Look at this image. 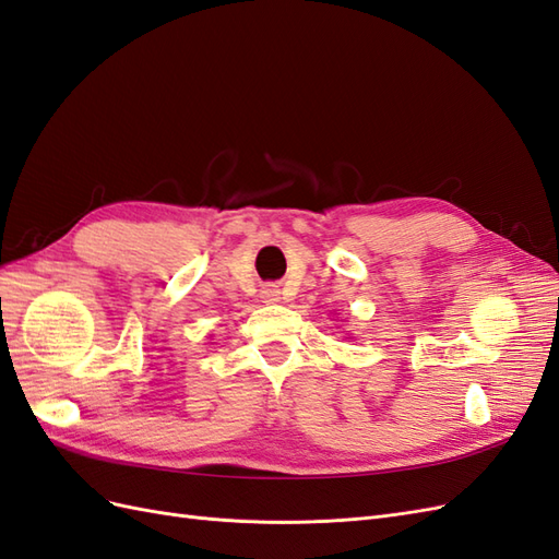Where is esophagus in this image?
I'll use <instances>...</instances> for the list:
<instances>
[{
  "instance_id": "34e87169",
  "label": "esophagus",
  "mask_w": 559,
  "mask_h": 559,
  "mask_svg": "<svg viewBox=\"0 0 559 559\" xmlns=\"http://www.w3.org/2000/svg\"><path fill=\"white\" fill-rule=\"evenodd\" d=\"M262 299L269 301V305H274V301H278L281 293H278L276 285H264V288H262Z\"/></svg>"
}]
</instances>
